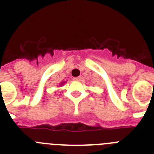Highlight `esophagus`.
Returning a JSON list of instances; mask_svg holds the SVG:
<instances>
[{"mask_svg":"<svg viewBox=\"0 0 154 154\" xmlns=\"http://www.w3.org/2000/svg\"><path fill=\"white\" fill-rule=\"evenodd\" d=\"M81 76H79V77H75V78H74L73 79L75 80V81H80L81 80Z\"/></svg>","mask_w":154,"mask_h":154,"instance_id":"1","label":"esophagus"}]
</instances>
